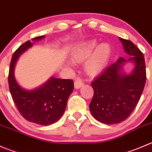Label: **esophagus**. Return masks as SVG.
Listing matches in <instances>:
<instances>
[{"label":"esophagus","mask_w":152,"mask_h":152,"mask_svg":"<svg viewBox=\"0 0 152 152\" xmlns=\"http://www.w3.org/2000/svg\"><path fill=\"white\" fill-rule=\"evenodd\" d=\"M83 85H84L83 82H82L80 79H76V80H75V82H74L75 89H76V90H77V89L81 88V87H82Z\"/></svg>","instance_id":"34e87169"}]
</instances>
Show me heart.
Masks as SVG:
<instances>
[{
  "instance_id": "1",
  "label": "heart",
  "mask_w": 152,
  "mask_h": 152,
  "mask_svg": "<svg viewBox=\"0 0 152 152\" xmlns=\"http://www.w3.org/2000/svg\"><path fill=\"white\" fill-rule=\"evenodd\" d=\"M112 48L107 42L99 44L96 40L85 41L73 48L70 56L73 62H84L85 72L91 76L100 73L108 65L112 56Z\"/></svg>"
}]
</instances>
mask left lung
<instances>
[{
  "label": "left lung",
  "instance_id": "left-lung-1",
  "mask_svg": "<svg viewBox=\"0 0 152 152\" xmlns=\"http://www.w3.org/2000/svg\"><path fill=\"white\" fill-rule=\"evenodd\" d=\"M125 53L131 56L121 57L95 79L91 83L94 95L90 110L99 122L115 124L124 121L138 103L145 86L146 73L143 54L130 40L119 37ZM132 64L133 70L126 74V64Z\"/></svg>",
  "mask_w": 152,
  "mask_h": 152
}]
</instances>
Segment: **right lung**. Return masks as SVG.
<instances>
[{"mask_svg": "<svg viewBox=\"0 0 152 152\" xmlns=\"http://www.w3.org/2000/svg\"><path fill=\"white\" fill-rule=\"evenodd\" d=\"M45 38L40 36L32 39L38 42ZM33 46L30 40L18 48L11 60L9 86L12 97L18 111L28 121L48 126L60 119L65 113L67 99L73 90V82L53 76L37 88L27 90L19 85L15 76V67L20 56Z\"/></svg>", "mask_w": 152, "mask_h": 152, "instance_id": "1", "label": "right lung"}]
</instances>
